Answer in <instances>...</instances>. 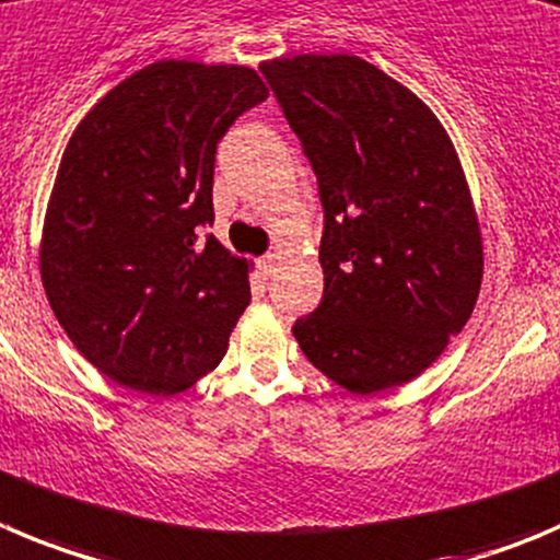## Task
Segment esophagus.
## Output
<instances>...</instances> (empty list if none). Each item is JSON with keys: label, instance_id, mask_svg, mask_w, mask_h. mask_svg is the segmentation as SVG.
<instances>
[{"label": "esophagus", "instance_id": "34e87169", "mask_svg": "<svg viewBox=\"0 0 560 560\" xmlns=\"http://www.w3.org/2000/svg\"><path fill=\"white\" fill-rule=\"evenodd\" d=\"M279 254H265L262 259H259V270H262V276H273L276 270H279Z\"/></svg>", "mask_w": 560, "mask_h": 560}]
</instances>
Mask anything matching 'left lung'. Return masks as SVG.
Instances as JSON below:
<instances>
[{
    "instance_id": "left-lung-1",
    "label": "left lung",
    "mask_w": 560,
    "mask_h": 560,
    "mask_svg": "<svg viewBox=\"0 0 560 560\" xmlns=\"http://www.w3.org/2000/svg\"><path fill=\"white\" fill-rule=\"evenodd\" d=\"M323 203V301L292 326L353 395L417 378L475 310L483 245L462 162L436 115L353 55L259 66Z\"/></svg>"
}]
</instances>
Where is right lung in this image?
I'll return each instance as SVG.
<instances>
[{
	"label": "right lung",
	"mask_w": 560,
	"mask_h": 560,
	"mask_svg": "<svg viewBox=\"0 0 560 560\" xmlns=\"http://www.w3.org/2000/svg\"><path fill=\"white\" fill-rule=\"evenodd\" d=\"M268 98L254 68L160 60L115 85L62 151L40 279L62 331L115 384L176 395L215 370L250 301L212 234L215 151Z\"/></svg>",
	"instance_id": "add662e5"
}]
</instances>
